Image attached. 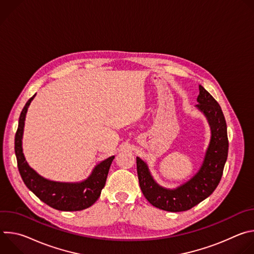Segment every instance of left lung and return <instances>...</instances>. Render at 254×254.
Returning a JSON list of instances; mask_svg holds the SVG:
<instances>
[{
    "instance_id": "8db88e82",
    "label": "left lung",
    "mask_w": 254,
    "mask_h": 254,
    "mask_svg": "<svg viewBox=\"0 0 254 254\" xmlns=\"http://www.w3.org/2000/svg\"><path fill=\"white\" fill-rule=\"evenodd\" d=\"M196 107L210 126L211 137L199 171L186 183L175 189L160 186L154 180L146 162L136 157L139 187L146 199L155 207L169 211H187L206 198L218 186L228 156L227 126L219 103L199 85Z\"/></svg>"
}]
</instances>
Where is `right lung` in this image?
Wrapping results in <instances>:
<instances>
[{"mask_svg": "<svg viewBox=\"0 0 254 254\" xmlns=\"http://www.w3.org/2000/svg\"><path fill=\"white\" fill-rule=\"evenodd\" d=\"M35 95L27 101L23 108L15 135V153L20 175L27 188L48 206L61 211H80L86 209L99 198L115 156L97 164L91 174L81 182H56L39 175L27 163L22 148L26 114Z\"/></svg>", "mask_w": 254, "mask_h": 254, "instance_id": "add662e5", "label": "right lung"}]
</instances>
